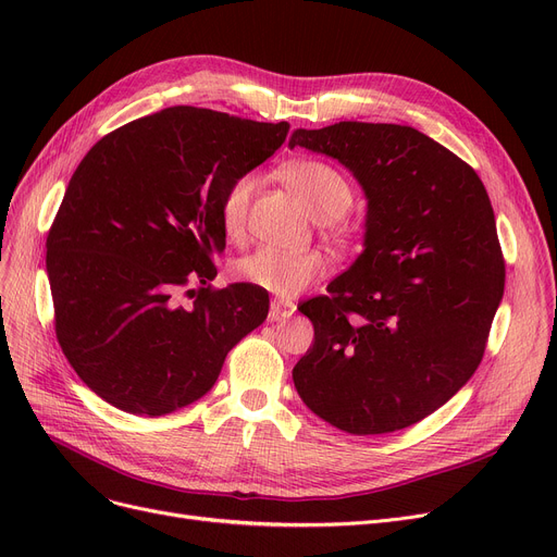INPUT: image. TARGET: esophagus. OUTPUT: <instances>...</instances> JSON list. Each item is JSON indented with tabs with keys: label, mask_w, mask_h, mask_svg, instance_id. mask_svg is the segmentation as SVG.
Here are the masks:
<instances>
[{
	"label": "esophagus",
	"mask_w": 557,
	"mask_h": 557,
	"mask_svg": "<svg viewBox=\"0 0 557 557\" xmlns=\"http://www.w3.org/2000/svg\"><path fill=\"white\" fill-rule=\"evenodd\" d=\"M294 313H296V305L288 302V300H273L271 309H269L271 320H284V318H290Z\"/></svg>",
	"instance_id": "1"
}]
</instances>
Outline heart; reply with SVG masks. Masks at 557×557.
<instances>
[{"label": "heart", "instance_id": "heart-1", "mask_svg": "<svg viewBox=\"0 0 557 557\" xmlns=\"http://www.w3.org/2000/svg\"><path fill=\"white\" fill-rule=\"evenodd\" d=\"M284 183L302 200L309 214L323 221L336 237L345 239L349 223L345 212L352 208L355 189L345 175L323 160H296L282 169ZM257 189L252 171L239 173L230 181L221 198V223L227 237L239 239L250 212V200ZM327 257L320 250H284L261 246L242 257L234 273L246 284L269 290L280 298H294L305 288L327 275Z\"/></svg>", "mask_w": 557, "mask_h": 557}]
</instances>
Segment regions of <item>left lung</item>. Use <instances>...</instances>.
Masks as SVG:
<instances>
[{
  "instance_id": "obj_1",
  "label": "left lung",
  "mask_w": 557,
  "mask_h": 557,
  "mask_svg": "<svg viewBox=\"0 0 557 557\" xmlns=\"http://www.w3.org/2000/svg\"><path fill=\"white\" fill-rule=\"evenodd\" d=\"M290 149L325 153L366 191L363 252L298 309L313 345L294 368L311 411L374 435L411 426L476 372L506 263L476 171L424 133L399 124L338 122L298 128Z\"/></svg>"
}]
</instances>
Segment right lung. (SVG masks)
Returning a JSON list of instances; mask_svg holds the SVG:
<instances>
[{
  "label": "right lung",
  "instance_id": "obj_1",
  "mask_svg": "<svg viewBox=\"0 0 557 557\" xmlns=\"http://www.w3.org/2000/svg\"><path fill=\"white\" fill-rule=\"evenodd\" d=\"M286 135V122L175 106L108 133L81 160L47 234V275L55 338L101 399L133 416L178 411L267 320L263 288L210 284L212 257L225 248V187Z\"/></svg>",
  "mask_w": 557,
  "mask_h": 557
}]
</instances>
